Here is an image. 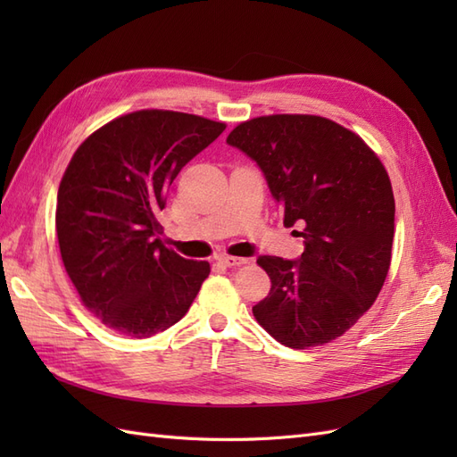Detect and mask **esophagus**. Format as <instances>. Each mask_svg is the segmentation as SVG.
<instances>
[{
    "instance_id": "1",
    "label": "esophagus",
    "mask_w": 457,
    "mask_h": 457,
    "mask_svg": "<svg viewBox=\"0 0 457 457\" xmlns=\"http://www.w3.org/2000/svg\"><path fill=\"white\" fill-rule=\"evenodd\" d=\"M219 262H223L225 267H240V265H245L247 259H245V257H232V255H223V257H219Z\"/></svg>"
}]
</instances>
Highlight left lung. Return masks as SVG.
I'll list each match as a JSON object with an SVG mask.
<instances>
[{
	"label": "left lung",
	"mask_w": 457,
	"mask_h": 457,
	"mask_svg": "<svg viewBox=\"0 0 457 457\" xmlns=\"http://www.w3.org/2000/svg\"><path fill=\"white\" fill-rule=\"evenodd\" d=\"M227 143L259 165L284 225L299 223L305 238L297 261L257 259L272 286L253 316L292 349L337 339L373 305L391 267L395 196L381 160L356 133L309 114L247 120Z\"/></svg>",
	"instance_id": "left-lung-1"
}]
</instances>
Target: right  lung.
Returning <instances> with one entry per match:
<instances>
[{
	"label": "right lung",
	"mask_w": 457,
	"mask_h": 457,
	"mask_svg": "<svg viewBox=\"0 0 457 457\" xmlns=\"http://www.w3.org/2000/svg\"><path fill=\"white\" fill-rule=\"evenodd\" d=\"M223 121L171 110L120 116L78 146L57 195L64 269L84 305L121 336L145 339L187 314L210 274L160 240L158 213L185 165Z\"/></svg>",
	"instance_id": "obj_1"
}]
</instances>
